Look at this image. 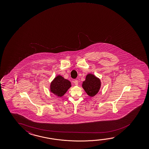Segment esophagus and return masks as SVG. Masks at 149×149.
<instances>
[{"label": "esophagus", "instance_id": "esophagus-1", "mask_svg": "<svg viewBox=\"0 0 149 149\" xmlns=\"http://www.w3.org/2000/svg\"><path fill=\"white\" fill-rule=\"evenodd\" d=\"M74 83L75 84V85L77 86L78 84V81L77 79H75V81H74Z\"/></svg>", "mask_w": 149, "mask_h": 149}]
</instances>
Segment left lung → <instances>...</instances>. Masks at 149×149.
Segmentation results:
<instances>
[{
  "instance_id": "1",
  "label": "left lung",
  "mask_w": 149,
  "mask_h": 149,
  "mask_svg": "<svg viewBox=\"0 0 149 149\" xmlns=\"http://www.w3.org/2000/svg\"><path fill=\"white\" fill-rule=\"evenodd\" d=\"M101 81L92 74H88L86 76L85 81L82 84L83 89L90 97H94L98 93L101 87Z\"/></svg>"
}]
</instances>
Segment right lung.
<instances>
[{"mask_svg":"<svg viewBox=\"0 0 149 149\" xmlns=\"http://www.w3.org/2000/svg\"><path fill=\"white\" fill-rule=\"evenodd\" d=\"M70 81L63 77L62 76H56L51 81L50 90L54 95L59 97H62L71 87Z\"/></svg>","mask_w":149,"mask_h":149,"instance_id":"1","label":"right lung"}]
</instances>
